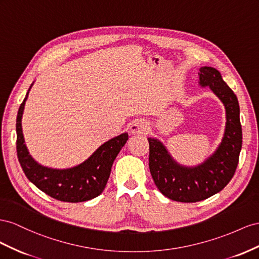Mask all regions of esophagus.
Returning <instances> with one entry per match:
<instances>
[{"label":"esophagus","mask_w":259,"mask_h":259,"mask_svg":"<svg viewBox=\"0 0 259 259\" xmlns=\"http://www.w3.org/2000/svg\"><path fill=\"white\" fill-rule=\"evenodd\" d=\"M149 129V124L144 120H138L131 125V132L136 135H145Z\"/></svg>","instance_id":"esophagus-1"}]
</instances>
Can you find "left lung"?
Wrapping results in <instances>:
<instances>
[{"label":"left lung","mask_w":259,"mask_h":259,"mask_svg":"<svg viewBox=\"0 0 259 259\" xmlns=\"http://www.w3.org/2000/svg\"><path fill=\"white\" fill-rule=\"evenodd\" d=\"M198 76L199 84L210 87L226 107V131L217 151L202 165L188 168L177 164L157 140L147 139L152 178L161 193L176 202H199L223 190L234 176L242 147L240 106L236 95L217 69L205 66L199 69Z\"/></svg>","instance_id":"8db88e82"}]
</instances>
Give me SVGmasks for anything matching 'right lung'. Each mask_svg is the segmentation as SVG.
Returning <instances> with one entry per match:
<instances>
[{
  "instance_id": "obj_1",
  "label": "right lung",
  "mask_w": 259,
  "mask_h": 259,
  "mask_svg": "<svg viewBox=\"0 0 259 259\" xmlns=\"http://www.w3.org/2000/svg\"><path fill=\"white\" fill-rule=\"evenodd\" d=\"M28 94L29 91L20 104L16 120L17 157L27 178L44 193L62 202L78 203L99 196L106 187L116 156L129 139L128 134H122L105 142L91 157L73 168L43 167L29 155L24 144L21 117Z\"/></svg>"
}]
</instances>
